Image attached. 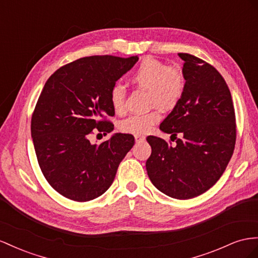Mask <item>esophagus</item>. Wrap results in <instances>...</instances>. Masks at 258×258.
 Listing matches in <instances>:
<instances>
[{
    "mask_svg": "<svg viewBox=\"0 0 258 258\" xmlns=\"http://www.w3.org/2000/svg\"><path fill=\"white\" fill-rule=\"evenodd\" d=\"M135 139H136V142H142L145 140V137L143 135H136Z\"/></svg>",
    "mask_w": 258,
    "mask_h": 258,
    "instance_id": "34e87169",
    "label": "esophagus"
}]
</instances>
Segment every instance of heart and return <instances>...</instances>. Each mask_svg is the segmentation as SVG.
Instances as JSON below:
<instances>
[{
    "mask_svg": "<svg viewBox=\"0 0 258 258\" xmlns=\"http://www.w3.org/2000/svg\"><path fill=\"white\" fill-rule=\"evenodd\" d=\"M136 87L148 91V105L154 107L146 113L135 114L123 119L119 128L127 134H146L161 120V108L169 112L178 106L185 90V77L180 68L168 66L163 60L144 57L130 75ZM127 92L123 87L115 85L109 91V102L116 113L126 108Z\"/></svg>",
    "mask_w": 258,
    "mask_h": 258,
    "instance_id": "heart-1",
    "label": "heart"
}]
</instances>
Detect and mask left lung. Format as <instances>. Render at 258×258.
<instances>
[{
  "instance_id": "obj_1",
  "label": "left lung",
  "mask_w": 258,
  "mask_h": 258,
  "mask_svg": "<svg viewBox=\"0 0 258 258\" xmlns=\"http://www.w3.org/2000/svg\"><path fill=\"white\" fill-rule=\"evenodd\" d=\"M178 55L184 60V94L159 126L171 134L176 145L146 138L152 148L146 171L166 196L187 200L211 189L226 170L233 154L236 123L230 90L217 69L194 55ZM178 133L183 138L178 139Z\"/></svg>"
}]
</instances>
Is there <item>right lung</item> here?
I'll use <instances>...</instances> for the list:
<instances>
[{
	"label": "right lung",
	"mask_w": 258,
	"mask_h": 258,
	"mask_svg": "<svg viewBox=\"0 0 258 258\" xmlns=\"http://www.w3.org/2000/svg\"><path fill=\"white\" fill-rule=\"evenodd\" d=\"M138 56L93 55L61 66L45 82L31 117V137L46 181L62 197L87 202L112 185L117 168L135 144L117 134L91 144L93 129L108 134L114 116L109 91Z\"/></svg>",
	"instance_id": "add662e5"
}]
</instances>
